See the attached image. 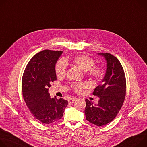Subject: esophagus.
I'll return each instance as SVG.
<instances>
[{
  "label": "esophagus",
  "instance_id": "1",
  "mask_svg": "<svg viewBox=\"0 0 147 147\" xmlns=\"http://www.w3.org/2000/svg\"><path fill=\"white\" fill-rule=\"evenodd\" d=\"M76 100V98H70L68 100V101H69V103L71 104H73L75 101Z\"/></svg>",
  "mask_w": 147,
  "mask_h": 147
}]
</instances>
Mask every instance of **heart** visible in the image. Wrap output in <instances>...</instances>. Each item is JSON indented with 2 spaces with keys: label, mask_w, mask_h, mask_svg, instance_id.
<instances>
[{
  "label": "heart",
  "mask_w": 147,
  "mask_h": 147,
  "mask_svg": "<svg viewBox=\"0 0 147 147\" xmlns=\"http://www.w3.org/2000/svg\"><path fill=\"white\" fill-rule=\"evenodd\" d=\"M73 63L84 71H88L90 76L97 78L103 75V69L100 67H94V60L87 56H78L72 60ZM67 63L64 60L59 61L56 65V73L58 77H64L66 74ZM86 87L84 83H79L73 86L75 91H80Z\"/></svg>",
  "instance_id": "obj_1"
}]
</instances>
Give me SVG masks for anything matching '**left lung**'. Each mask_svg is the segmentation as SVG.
I'll list each match as a JSON object with an SVG mask.
<instances>
[{
	"label": "left lung",
	"mask_w": 147,
	"mask_h": 147,
	"mask_svg": "<svg viewBox=\"0 0 147 147\" xmlns=\"http://www.w3.org/2000/svg\"><path fill=\"white\" fill-rule=\"evenodd\" d=\"M106 61V71L101 84L93 95L99 97L98 103L86 99V119L97 126L111 122L123 104L126 93V80L121 64L110 53H97Z\"/></svg>",
	"instance_id": "1"
}]
</instances>
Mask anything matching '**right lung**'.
<instances>
[{"label":"right lung","instance_id":"obj_1","mask_svg":"<svg viewBox=\"0 0 147 147\" xmlns=\"http://www.w3.org/2000/svg\"><path fill=\"white\" fill-rule=\"evenodd\" d=\"M63 51L45 50L30 60L24 70L22 88L24 101L34 117L42 123L49 124L61 119L68 101L48 92L50 82L57 80L56 64Z\"/></svg>","mask_w":147,"mask_h":147}]
</instances>
